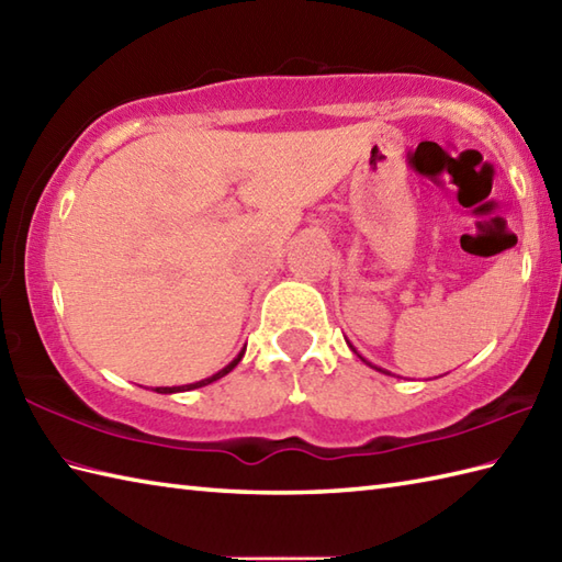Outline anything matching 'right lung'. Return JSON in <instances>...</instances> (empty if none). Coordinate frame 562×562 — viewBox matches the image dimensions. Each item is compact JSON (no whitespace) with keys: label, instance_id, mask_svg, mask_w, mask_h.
I'll use <instances>...</instances> for the list:
<instances>
[{"label":"right lung","instance_id":"obj_1","mask_svg":"<svg viewBox=\"0 0 562 562\" xmlns=\"http://www.w3.org/2000/svg\"><path fill=\"white\" fill-rule=\"evenodd\" d=\"M241 357H244V352L241 355H238L236 357V360L232 362V364H226L224 369H222V372H217V374H214V376H210V379H202V381H195V384H188V386H173V389H169V386H166V389H154V391H159V393H176V391H190V389H200V386H207V384H212V381H217V379H222L224 374H229L232 372V369L238 364V362H241Z\"/></svg>","mask_w":562,"mask_h":562}]
</instances>
